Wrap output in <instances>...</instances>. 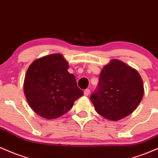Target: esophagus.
<instances>
[{
    "instance_id": "esophagus-1",
    "label": "esophagus",
    "mask_w": 158,
    "mask_h": 158,
    "mask_svg": "<svg viewBox=\"0 0 158 158\" xmlns=\"http://www.w3.org/2000/svg\"><path fill=\"white\" fill-rule=\"evenodd\" d=\"M89 93H90V90L89 89H86L84 90V95H85V96H87V95H89Z\"/></svg>"
}]
</instances>
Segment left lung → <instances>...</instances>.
<instances>
[{
	"instance_id": "8db88e82",
	"label": "left lung",
	"mask_w": 158,
	"mask_h": 158,
	"mask_svg": "<svg viewBox=\"0 0 158 158\" xmlns=\"http://www.w3.org/2000/svg\"><path fill=\"white\" fill-rule=\"evenodd\" d=\"M144 94L141 76L121 60L113 59L103 67L98 89L90 97L95 110L110 121H118L136 109Z\"/></svg>"
}]
</instances>
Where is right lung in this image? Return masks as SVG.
I'll return each mask as SVG.
<instances>
[{
    "instance_id": "obj_1",
    "label": "right lung",
    "mask_w": 158,
    "mask_h": 158,
    "mask_svg": "<svg viewBox=\"0 0 158 158\" xmlns=\"http://www.w3.org/2000/svg\"><path fill=\"white\" fill-rule=\"evenodd\" d=\"M68 69L69 63L60 54L44 56L30 65L24 93L31 109L39 116L47 119L59 118L84 95Z\"/></svg>"
}]
</instances>
